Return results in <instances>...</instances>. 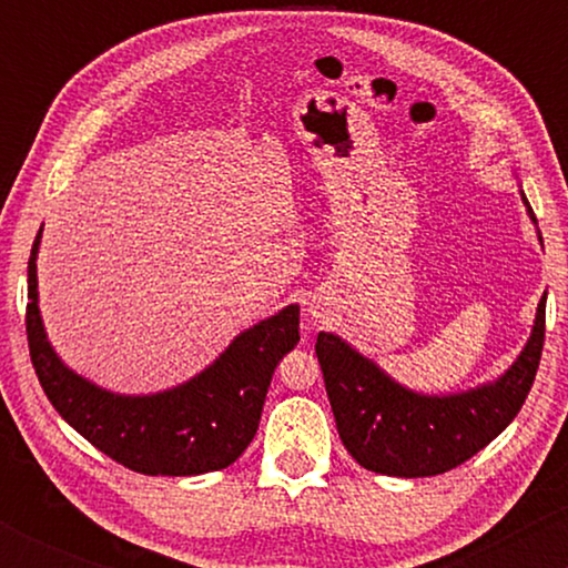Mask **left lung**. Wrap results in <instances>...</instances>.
<instances>
[{
    "mask_svg": "<svg viewBox=\"0 0 568 568\" xmlns=\"http://www.w3.org/2000/svg\"><path fill=\"white\" fill-rule=\"evenodd\" d=\"M534 224V211L524 197ZM545 344V296L529 344L497 382L459 395H416L334 334H317L325 393L338 438L371 473L427 478L465 465L518 416Z\"/></svg>",
    "mask_w": 568,
    "mask_h": 568,
    "instance_id": "left-lung-1",
    "label": "left lung"
}]
</instances>
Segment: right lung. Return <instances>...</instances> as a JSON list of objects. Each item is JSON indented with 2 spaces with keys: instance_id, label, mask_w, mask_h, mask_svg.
Here are the masks:
<instances>
[{
  "instance_id": "1",
  "label": "right lung",
  "mask_w": 568,
  "mask_h": 568,
  "mask_svg": "<svg viewBox=\"0 0 568 568\" xmlns=\"http://www.w3.org/2000/svg\"><path fill=\"white\" fill-rule=\"evenodd\" d=\"M42 234V230H39ZM29 258L26 336L53 408L98 452L143 475H200L230 467L253 440L280 357L298 342V306L240 334L186 384L158 395H114L58 361L37 306V247Z\"/></svg>"
}]
</instances>
